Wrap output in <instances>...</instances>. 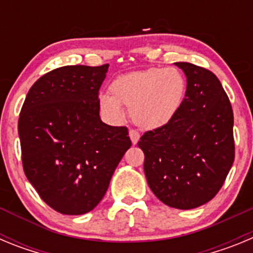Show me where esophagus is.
Instances as JSON below:
<instances>
[{"label": "esophagus", "instance_id": "esophagus-1", "mask_svg": "<svg viewBox=\"0 0 253 253\" xmlns=\"http://www.w3.org/2000/svg\"><path fill=\"white\" fill-rule=\"evenodd\" d=\"M129 137H130L131 143H133L134 146H135V144L138 143V140H139L140 135H139V133H138L137 130H130V131H129Z\"/></svg>", "mask_w": 253, "mask_h": 253}]
</instances>
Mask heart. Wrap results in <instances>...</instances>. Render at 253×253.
<instances>
[{
	"label": "heart",
	"mask_w": 253,
	"mask_h": 253,
	"mask_svg": "<svg viewBox=\"0 0 253 253\" xmlns=\"http://www.w3.org/2000/svg\"><path fill=\"white\" fill-rule=\"evenodd\" d=\"M187 92L185 76L177 68H148L125 73L110 84L109 95H100L102 113L114 119L124 116V106L131 120L144 130L169 125L180 113Z\"/></svg>",
	"instance_id": "heart-1"
}]
</instances>
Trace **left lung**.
I'll list each match as a JSON object with an SVG mask.
<instances>
[{"mask_svg": "<svg viewBox=\"0 0 253 253\" xmlns=\"http://www.w3.org/2000/svg\"><path fill=\"white\" fill-rule=\"evenodd\" d=\"M187 92L169 125L144 133V173L153 194L176 209H194L214 198L234 161L233 111L216 76L187 62Z\"/></svg>", "mask_w": 253, "mask_h": 253, "instance_id": "1", "label": "left lung"}]
</instances>
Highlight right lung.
<instances>
[{
	"label": "right lung",
	"mask_w": 253,
	"mask_h": 253,
	"mask_svg": "<svg viewBox=\"0 0 253 253\" xmlns=\"http://www.w3.org/2000/svg\"><path fill=\"white\" fill-rule=\"evenodd\" d=\"M109 64L53 69L29 90L19 118L24 171L40 198L67 215L99 204L131 146L128 129L100 118Z\"/></svg>",
	"instance_id": "right-lung-1"
}]
</instances>
